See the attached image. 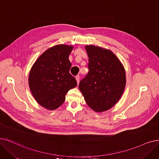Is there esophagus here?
I'll return each instance as SVG.
<instances>
[{
	"label": "esophagus",
	"mask_w": 159,
	"mask_h": 159,
	"mask_svg": "<svg viewBox=\"0 0 159 159\" xmlns=\"http://www.w3.org/2000/svg\"><path fill=\"white\" fill-rule=\"evenodd\" d=\"M75 79H76V80H77V84H79V82H80V76H79V75H77V76H76V77H75Z\"/></svg>",
	"instance_id": "obj_1"
}]
</instances>
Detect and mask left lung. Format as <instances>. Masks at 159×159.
<instances>
[{"label":"left lung","instance_id":"8db88e82","mask_svg":"<svg viewBox=\"0 0 159 159\" xmlns=\"http://www.w3.org/2000/svg\"><path fill=\"white\" fill-rule=\"evenodd\" d=\"M85 48L89 71L79 88L89 107L96 112L105 111L121 97L126 83L125 71L112 51L93 45Z\"/></svg>","mask_w":159,"mask_h":159}]
</instances>
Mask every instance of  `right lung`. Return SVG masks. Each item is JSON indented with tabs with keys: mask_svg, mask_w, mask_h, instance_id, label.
<instances>
[{
	"mask_svg": "<svg viewBox=\"0 0 159 159\" xmlns=\"http://www.w3.org/2000/svg\"><path fill=\"white\" fill-rule=\"evenodd\" d=\"M72 46L58 45L49 48L37 59L29 78L30 91L42 107L54 110L65 101L67 92L77 85L70 73L71 64L69 56Z\"/></svg>",
	"mask_w": 159,
	"mask_h": 159,
	"instance_id": "obj_1",
	"label": "right lung"
}]
</instances>
